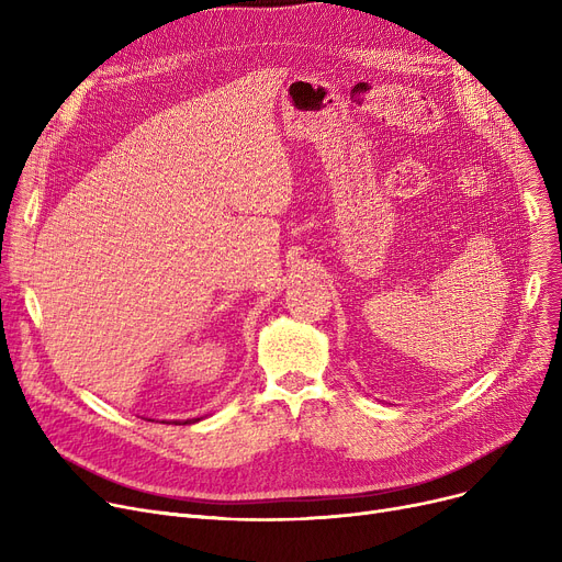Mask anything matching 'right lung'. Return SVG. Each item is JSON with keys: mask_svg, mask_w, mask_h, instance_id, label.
I'll list each match as a JSON object with an SVG mask.
<instances>
[{"mask_svg": "<svg viewBox=\"0 0 562 562\" xmlns=\"http://www.w3.org/2000/svg\"><path fill=\"white\" fill-rule=\"evenodd\" d=\"M195 422H200V419H187L184 424H195ZM175 424H177V422H175Z\"/></svg>", "mask_w": 562, "mask_h": 562, "instance_id": "1", "label": "right lung"}]
</instances>
